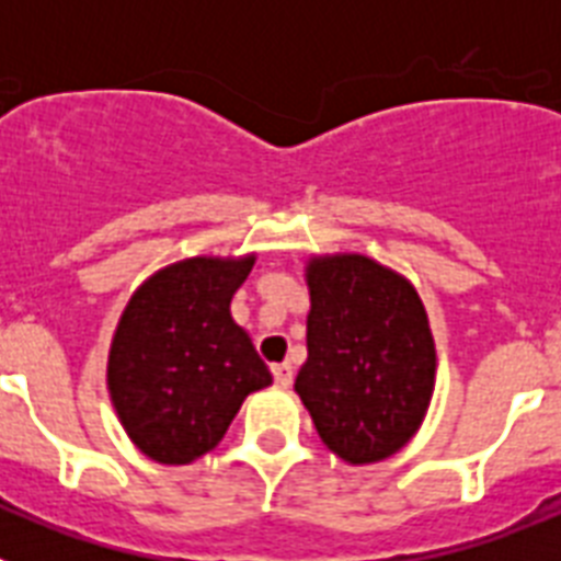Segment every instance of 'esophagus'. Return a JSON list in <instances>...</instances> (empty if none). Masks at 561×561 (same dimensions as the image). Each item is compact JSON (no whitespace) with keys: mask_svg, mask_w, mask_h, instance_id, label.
<instances>
[{"mask_svg":"<svg viewBox=\"0 0 561 561\" xmlns=\"http://www.w3.org/2000/svg\"><path fill=\"white\" fill-rule=\"evenodd\" d=\"M272 376H275L277 388L286 390L291 385V376H295V370H291L289 362H280V365H275V368H272Z\"/></svg>","mask_w":561,"mask_h":561,"instance_id":"esophagus-1","label":"esophagus"}]
</instances>
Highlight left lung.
I'll use <instances>...</instances> for the list:
<instances>
[{"mask_svg": "<svg viewBox=\"0 0 561 561\" xmlns=\"http://www.w3.org/2000/svg\"><path fill=\"white\" fill-rule=\"evenodd\" d=\"M309 359L295 393L325 447L351 466L408 447L435 390V340L419 291L359 252L306 261Z\"/></svg>", "mask_w": 561, "mask_h": 561, "instance_id": "obj_1", "label": "left lung"}]
</instances>
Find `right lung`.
I'll list each match as a JSON object with an SVG mask.
<instances>
[{
  "mask_svg": "<svg viewBox=\"0 0 561 561\" xmlns=\"http://www.w3.org/2000/svg\"><path fill=\"white\" fill-rule=\"evenodd\" d=\"M255 266L247 255H196L146 277L112 334L106 388L146 458L185 466L219 447L244 399L272 385L230 300Z\"/></svg>",
  "mask_w": 561,
  "mask_h": 561,
  "instance_id": "1",
  "label": "right lung"
}]
</instances>
